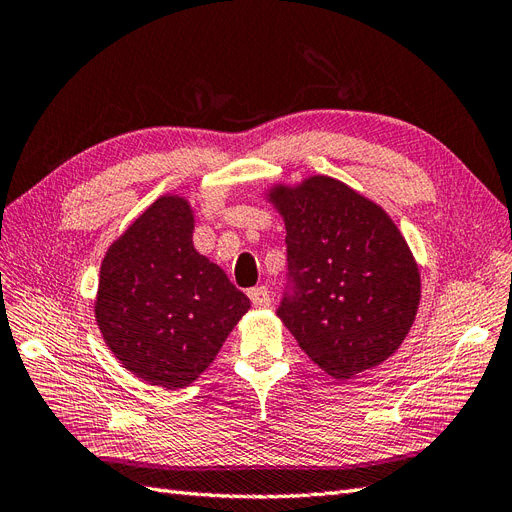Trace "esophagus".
I'll list each match as a JSON object with an SVG mask.
<instances>
[{
  "label": "esophagus",
  "mask_w": 512,
  "mask_h": 512,
  "mask_svg": "<svg viewBox=\"0 0 512 512\" xmlns=\"http://www.w3.org/2000/svg\"><path fill=\"white\" fill-rule=\"evenodd\" d=\"M248 298H251V302L255 306H270V302H272L268 287H253L251 291H248Z\"/></svg>",
  "instance_id": "esophagus-1"
}]
</instances>
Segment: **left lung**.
<instances>
[{
  "label": "left lung",
  "mask_w": 512,
  "mask_h": 512,
  "mask_svg": "<svg viewBox=\"0 0 512 512\" xmlns=\"http://www.w3.org/2000/svg\"><path fill=\"white\" fill-rule=\"evenodd\" d=\"M285 221L289 285L279 315L334 379L388 360L418 313L420 272L392 218L347 184L311 175L268 193Z\"/></svg>",
  "instance_id": "obj_1"
}]
</instances>
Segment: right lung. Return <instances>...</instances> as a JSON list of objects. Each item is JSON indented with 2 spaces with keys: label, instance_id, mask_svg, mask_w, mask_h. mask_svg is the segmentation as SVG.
I'll use <instances>...</instances> for the list:
<instances>
[{
  "label": "right lung",
  "instance_id": "obj_1",
  "mask_svg": "<svg viewBox=\"0 0 512 512\" xmlns=\"http://www.w3.org/2000/svg\"><path fill=\"white\" fill-rule=\"evenodd\" d=\"M193 208L156 199L102 259L94 304L102 339L124 369L178 390L206 371L251 309L227 274L193 246Z\"/></svg>",
  "mask_w": 512,
  "mask_h": 512
}]
</instances>
